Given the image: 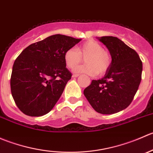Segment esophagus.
Masks as SVG:
<instances>
[{
  "mask_svg": "<svg viewBox=\"0 0 153 153\" xmlns=\"http://www.w3.org/2000/svg\"><path fill=\"white\" fill-rule=\"evenodd\" d=\"M78 76H79L78 74H74V75H72V78H78Z\"/></svg>",
  "mask_w": 153,
  "mask_h": 153,
  "instance_id": "34e87169",
  "label": "esophagus"
}]
</instances>
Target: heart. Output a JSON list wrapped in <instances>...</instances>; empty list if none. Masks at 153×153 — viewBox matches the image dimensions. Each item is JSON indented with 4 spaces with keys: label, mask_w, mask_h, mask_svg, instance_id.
<instances>
[{
    "label": "heart",
    "mask_w": 153,
    "mask_h": 153,
    "mask_svg": "<svg viewBox=\"0 0 153 153\" xmlns=\"http://www.w3.org/2000/svg\"><path fill=\"white\" fill-rule=\"evenodd\" d=\"M85 58L86 64L75 68L76 73H85L91 76L97 74L103 75L110 67L112 58L108 51L103 48L100 43L95 41H87L80 45L77 49L69 48L64 52V59L66 66L73 69Z\"/></svg>",
    "instance_id": "obj_1"
}]
</instances>
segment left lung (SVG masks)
<instances>
[{"mask_svg":"<svg viewBox=\"0 0 153 153\" xmlns=\"http://www.w3.org/2000/svg\"><path fill=\"white\" fill-rule=\"evenodd\" d=\"M98 38L110 52L112 63L105 75L92 80L84 94L96 112L114 114L126 109L133 100L141 81L142 62L134 49L116 37Z\"/></svg>","mask_w":153,"mask_h":153,"instance_id":"8db88e82","label":"left lung"}]
</instances>
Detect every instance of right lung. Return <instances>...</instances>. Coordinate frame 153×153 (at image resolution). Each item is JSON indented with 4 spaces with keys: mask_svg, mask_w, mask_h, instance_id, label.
<instances>
[{
    "mask_svg": "<svg viewBox=\"0 0 153 153\" xmlns=\"http://www.w3.org/2000/svg\"><path fill=\"white\" fill-rule=\"evenodd\" d=\"M81 41L60 34L51 35L29 45L16 58L11 92L23 113L38 117L52 110L72 77L66 67L64 52Z\"/></svg>",
    "mask_w": 153,
    "mask_h": 153,
    "instance_id": "1",
    "label": "right lung"
}]
</instances>
